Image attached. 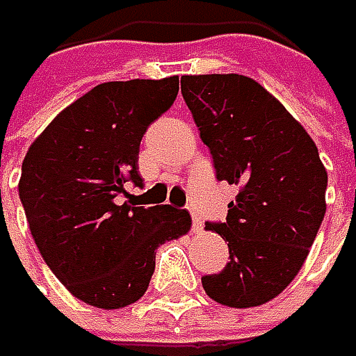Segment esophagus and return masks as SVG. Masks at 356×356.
Listing matches in <instances>:
<instances>
[{"mask_svg":"<svg viewBox=\"0 0 356 356\" xmlns=\"http://www.w3.org/2000/svg\"><path fill=\"white\" fill-rule=\"evenodd\" d=\"M193 216V222H191V229H193V233H202V229H204V222H202V218L197 216V214H191Z\"/></svg>","mask_w":356,"mask_h":356,"instance_id":"obj_1","label":"esophagus"}]
</instances>
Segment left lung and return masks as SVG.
I'll use <instances>...</instances> for the list:
<instances>
[{"label": "left lung", "mask_w": 356, "mask_h": 356, "mask_svg": "<svg viewBox=\"0 0 356 356\" xmlns=\"http://www.w3.org/2000/svg\"><path fill=\"white\" fill-rule=\"evenodd\" d=\"M181 92L218 181L239 185L227 222H208L231 261L202 278L210 299L257 307L299 274L325 214L327 173L316 142L261 84L239 74L183 76Z\"/></svg>", "instance_id": "left-lung-1"}]
</instances>
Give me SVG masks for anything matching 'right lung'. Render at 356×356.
<instances>
[{"mask_svg":"<svg viewBox=\"0 0 356 356\" xmlns=\"http://www.w3.org/2000/svg\"><path fill=\"white\" fill-rule=\"evenodd\" d=\"M177 92V76L99 84L63 108L24 156L18 191L36 248L92 307L136 303L154 274L156 248L191 227L187 210L123 200L127 181L142 183V136Z\"/></svg>","mask_w":356,"mask_h":356,"instance_id":"obj_1","label":"right lung"}]
</instances>
